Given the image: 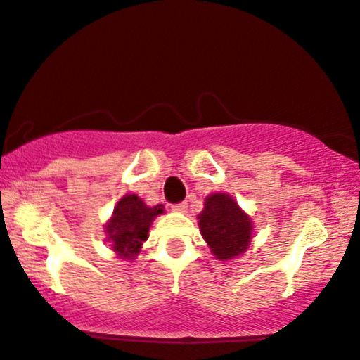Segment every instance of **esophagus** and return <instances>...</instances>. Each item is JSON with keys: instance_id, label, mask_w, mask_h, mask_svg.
<instances>
[{"instance_id": "esophagus-1", "label": "esophagus", "mask_w": 360, "mask_h": 360, "mask_svg": "<svg viewBox=\"0 0 360 360\" xmlns=\"http://www.w3.org/2000/svg\"><path fill=\"white\" fill-rule=\"evenodd\" d=\"M186 210H188V203H177V205H172V212L176 213H186Z\"/></svg>"}]
</instances>
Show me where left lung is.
I'll list each match as a JSON object with an SVG mask.
<instances>
[{
	"instance_id": "obj_1",
	"label": "left lung",
	"mask_w": 360,
	"mask_h": 360,
	"mask_svg": "<svg viewBox=\"0 0 360 360\" xmlns=\"http://www.w3.org/2000/svg\"><path fill=\"white\" fill-rule=\"evenodd\" d=\"M198 225L212 254L223 262L245 254L254 237L250 214L243 212L229 193H213L205 198Z\"/></svg>"
}]
</instances>
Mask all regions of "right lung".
I'll return each instance as SVG.
<instances>
[{
    "mask_svg": "<svg viewBox=\"0 0 360 360\" xmlns=\"http://www.w3.org/2000/svg\"><path fill=\"white\" fill-rule=\"evenodd\" d=\"M162 213V205L148 206L137 194H125L105 223L106 243L118 259L134 262L148 238L152 221Z\"/></svg>",
    "mask_w": 360,
    "mask_h": 360,
    "instance_id": "right-lung-1",
    "label": "right lung"
}]
</instances>
